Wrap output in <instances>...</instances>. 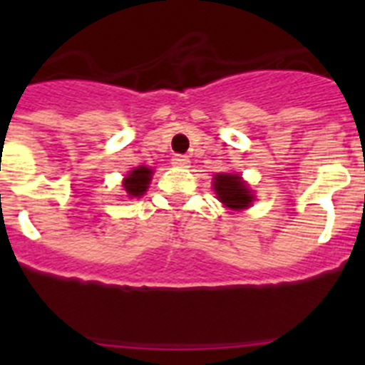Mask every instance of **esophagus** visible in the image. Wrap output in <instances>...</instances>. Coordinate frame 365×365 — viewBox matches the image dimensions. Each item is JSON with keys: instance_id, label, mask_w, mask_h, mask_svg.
Here are the masks:
<instances>
[{"instance_id": "obj_1", "label": "esophagus", "mask_w": 365, "mask_h": 365, "mask_svg": "<svg viewBox=\"0 0 365 365\" xmlns=\"http://www.w3.org/2000/svg\"><path fill=\"white\" fill-rule=\"evenodd\" d=\"M172 164L173 166H179V168H188L190 159L186 157V155H175V157L172 159Z\"/></svg>"}]
</instances>
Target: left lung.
<instances>
[{
  "mask_svg": "<svg viewBox=\"0 0 365 365\" xmlns=\"http://www.w3.org/2000/svg\"><path fill=\"white\" fill-rule=\"evenodd\" d=\"M214 192L230 210H245L252 206L254 193L237 173H217L214 177Z\"/></svg>",
  "mask_w": 365,
  "mask_h": 365,
  "instance_id": "8db88e82",
  "label": "left lung"
}]
</instances>
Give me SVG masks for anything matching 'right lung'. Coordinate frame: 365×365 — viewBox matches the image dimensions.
<instances>
[{
  "instance_id": "1",
  "label": "right lung",
  "mask_w": 365,
  "mask_h": 365,
  "mask_svg": "<svg viewBox=\"0 0 365 365\" xmlns=\"http://www.w3.org/2000/svg\"><path fill=\"white\" fill-rule=\"evenodd\" d=\"M151 175H153V170H151V168L138 166L135 168V170H131V172L125 175L124 182H122L125 193H128V197H140V195H144L148 186H150Z\"/></svg>"
}]
</instances>
